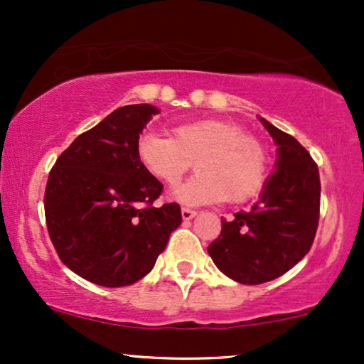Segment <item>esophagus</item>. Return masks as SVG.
<instances>
[{
    "instance_id": "1",
    "label": "esophagus",
    "mask_w": 364,
    "mask_h": 364,
    "mask_svg": "<svg viewBox=\"0 0 364 364\" xmlns=\"http://www.w3.org/2000/svg\"><path fill=\"white\" fill-rule=\"evenodd\" d=\"M196 215V210H193V208H188V207H183L181 208V217L185 220H190L193 219V217Z\"/></svg>"
}]
</instances>
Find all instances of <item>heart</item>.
Instances as JSON below:
<instances>
[{
  "instance_id": "1",
  "label": "heart",
  "mask_w": 364,
  "mask_h": 364,
  "mask_svg": "<svg viewBox=\"0 0 364 364\" xmlns=\"http://www.w3.org/2000/svg\"><path fill=\"white\" fill-rule=\"evenodd\" d=\"M136 156L152 176L166 186L179 185L198 169L176 198L191 205L228 200L241 203L262 190L269 174V150L257 136L229 121L200 119L178 124L173 139L156 133L141 135Z\"/></svg>"
}]
</instances>
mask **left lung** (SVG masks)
Masks as SVG:
<instances>
[{"label": "left lung", "mask_w": 364, "mask_h": 364, "mask_svg": "<svg viewBox=\"0 0 364 364\" xmlns=\"http://www.w3.org/2000/svg\"><path fill=\"white\" fill-rule=\"evenodd\" d=\"M277 149V169L250 212L223 219L208 255L220 272L241 284L274 281L310 252L320 219V174L294 136L262 119Z\"/></svg>", "instance_id": "left-lung-1"}]
</instances>
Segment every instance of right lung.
Instances as JSON below:
<instances>
[{"instance_id": "1", "label": "right lung", "mask_w": 364, "mask_h": 364, "mask_svg": "<svg viewBox=\"0 0 364 364\" xmlns=\"http://www.w3.org/2000/svg\"><path fill=\"white\" fill-rule=\"evenodd\" d=\"M150 104L118 107L72 141L54 162L44 193V214L60 260L104 287L128 286L152 270L181 207L154 202L162 183L145 169L136 144Z\"/></svg>"}]
</instances>
